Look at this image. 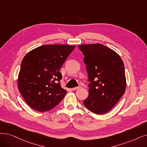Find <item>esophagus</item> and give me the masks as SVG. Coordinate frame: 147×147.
<instances>
[{
	"label": "esophagus",
	"mask_w": 147,
	"mask_h": 147,
	"mask_svg": "<svg viewBox=\"0 0 147 147\" xmlns=\"http://www.w3.org/2000/svg\"><path fill=\"white\" fill-rule=\"evenodd\" d=\"M81 88H82L81 86H78V87H75V88H71V90L72 91H75V90H77V89H80Z\"/></svg>",
	"instance_id": "34e87169"
}]
</instances>
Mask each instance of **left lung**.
Wrapping results in <instances>:
<instances>
[{
  "instance_id": "1",
  "label": "left lung",
  "mask_w": 147,
  "mask_h": 147,
  "mask_svg": "<svg viewBox=\"0 0 147 147\" xmlns=\"http://www.w3.org/2000/svg\"><path fill=\"white\" fill-rule=\"evenodd\" d=\"M79 49L84 55L89 82V95L84 101L88 110L104 114L112 109L125 92V68L121 57L101 44H84Z\"/></svg>"
}]
</instances>
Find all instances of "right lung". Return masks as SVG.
<instances>
[{
	"instance_id": "obj_1",
	"label": "right lung",
	"mask_w": 147,
	"mask_h": 147,
	"mask_svg": "<svg viewBox=\"0 0 147 147\" xmlns=\"http://www.w3.org/2000/svg\"><path fill=\"white\" fill-rule=\"evenodd\" d=\"M75 46L44 45L27 53L23 59L18 88L27 104L39 112L58 105L67 94L59 84V69Z\"/></svg>"
}]
</instances>
